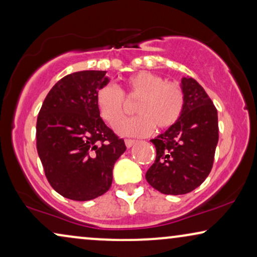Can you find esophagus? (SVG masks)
Instances as JSON below:
<instances>
[{
	"mask_svg": "<svg viewBox=\"0 0 257 257\" xmlns=\"http://www.w3.org/2000/svg\"><path fill=\"white\" fill-rule=\"evenodd\" d=\"M124 142H125V146H126V147H128V148H131V147H133V146H134V145H135L136 142H138V141H136V140H131V139H126Z\"/></svg>",
	"mask_w": 257,
	"mask_h": 257,
	"instance_id": "esophagus-1",
	"label": "esophagus"
}]
</instances>
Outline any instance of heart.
I'll return each instance as SVG.
<instances>
[{
  "mask_svg": "<svg viewBox=\"0 0 257 257\" xmlns=\"http://www.w3.org/2000/svg\"><path fill=\"white\" fill-rule=\"evenodd\" d=\"M123 96L139 99L135 104L138 115L116 125V131L122 135L146 136L154 131L155 125L159 129L170 128L179 119L185 104L184 91L179 84L141 71L126 78L119 89L106 85L97 91V110L110 125H115L124 113Z\"/></svg>",
  "mask_w": 257,
  "mask_h": 257,
  "instance_id": "heart-1",
  "label": "heart"
}]
</instances>
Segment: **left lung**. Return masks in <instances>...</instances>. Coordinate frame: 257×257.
Instances as JSON below:
<instances>
[{
	"label": "left lung",
	"instance_id": "obj_1",
	"mask_svg": "<svg viewBox=\"0 0 257 257\" xmlns=\"http://www.w3.org/2000/svg\"><path fill=\"white\" fill-rule=\"evenodd\" d=\"M185 104L181 116L166 132L151 140L157 149L146 173L148 184L164 194H186L210 174L218 144V115L196 79L183 77Z\"/></svg>",
	"mask_w": 257,
	"mask_h": 257
}]
</instances>
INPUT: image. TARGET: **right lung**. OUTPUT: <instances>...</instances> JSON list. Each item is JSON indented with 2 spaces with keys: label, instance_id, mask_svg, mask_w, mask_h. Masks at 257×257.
<instances>
[{
  "label": "right lung",
  "instance_id": "add662e5",
  "mask_svg": "<svg viewBox=\"0 0 257 257\" xmlns=\"http://www.w3.org/2000/svg\"><path fill=\"white\" fill-rule=\"evenodd\" d=\"M106 71L67 74L52 87L39 111L37 149L45 174L58 193L85 201L104 194L113 165L125 152L99 116L96 93L109 83Z\"/></svg>",
  "mask_w": 257,
  "mask_h": 257
}]
</instances>
